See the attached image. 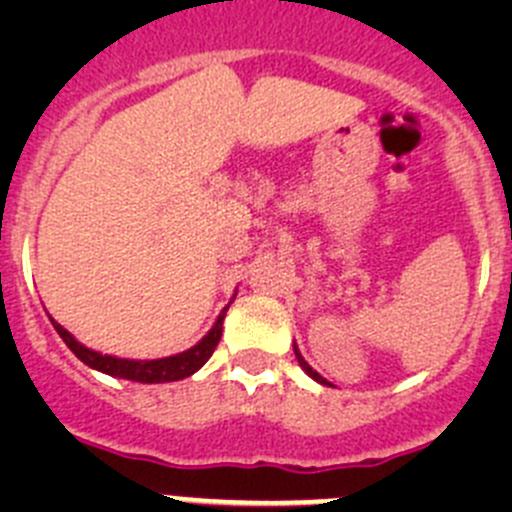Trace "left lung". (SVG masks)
Wrapping results in <instances>:
<instances>
[{
    "label": "left lung",
    "instance_id": "1",
    "mask_svg": "<svg viewBox=\"0 0 512 512\" xmlns=\"http://www.w3.org/2000/svg\"><path fill=\"white\" fill-rule=\"evenodd\" d=\"M294 356H297L299 366H302V369H304V371H307V374H309V376H312V379H314V381H317V384H324V386H329V381H327V379H324V376H319V374H317V371H314V369H312V366H309V364H307V361H304V356H302V354H299L297 344H294Z\"/></svg>",
    "mask_w": 512,
    "mask_h": 512
}]
</instances>
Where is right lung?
Here are the masks:
<instances>
[{"label": "right lung", "mask_w": 512, "mask_h": 512, "mask_svg": "<svg viewBox=\"0 0 512 512\" xmlns=\"http://www.w3.org/2000/svg\"><path fill=\"white\" fill-rule=\"evenodd\" d=\"M227 307H230V304H227ZM227 307L218 314L213 329H210V332L205 334V337L200 339L195 347L185 349V352H180V354L165 356V359H143V361L141 359H118V356L94 352V349H89V347H84L81 342H76L74 334L66 332L59 322H54L51 317L49 319H51V324H54L56 332H59V337L66 342V347L79 356L86 366H91V369L101 371V374H108V376H116V379L141 381V384H165V381H180V379H185V376L195 374V371H198L200 366L210 359V356H213L215 347H218V342H220V334H223V319H225Z\"/></svg>", "instance_id": "obj_1"}]
</instances>
